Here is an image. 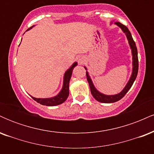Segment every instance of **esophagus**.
<instances>
[{
    "label": "esophagus",
    "mask_w": 154,
    "mask_h": 154,
    "mask_svg": "<svg viewBox=\"0 0 154 154\" xmlns=\"http://www.w3.org/2000/svg\"><path fill=\"white\" fill-rule=\"evenodd\" d=\"M85 58L84 57H79L78 59V63H79V64H82L83 63L85 62Z\"/></svg>",
    "instance_id": "1"
}]
</instances>
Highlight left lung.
<instances>
[{"label": "left lung", "mask_w": 154, "mask_h": 154, "mask_svg": "<svg viewBox=\"0 0 154 154\" xmlns=\"http://www.w3.org/2000/svg\"><path fill=\"white\" fill-rule=\"evenodd\" d=\"M116 25H118L122 29L124 32L127 35V38H128V40L129 41V43H130V48L132 49V59H133V69H132V74L131 77H130V80L127 85L125 86V88H124V90L121 93H119V94H116L114 95H103L102 93H100L95 89L94 85H93V82H92L91 79L90 78L89 75H88V72H86V77H87L88 82L89 83L90 88H91V91L93 96L94 97L95 100H97L98 101L101 102V103H114V102L118 101L120 99L123 98L126 93H128L129 90L132 87V85H133L134 81L135 80L136 77H137V72H138V57H137V47H136L135 41L133 40V38H132L131 33L129 31L128 28L126 26L124 25V24H122L119 22H115ZM86 69V68H85Z\"/></svg>", "instance_id": "8db88e82"}]
</instances>
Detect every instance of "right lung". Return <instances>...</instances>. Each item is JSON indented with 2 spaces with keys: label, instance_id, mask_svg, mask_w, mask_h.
<instances>
[{
  "label": "right lung",
  "instance_id": "right-lung-1",
  "mask_svg": "<svg viewBox=\"0 0 154 154\" xmlns=\"http://www.w3.org/2000/svg\"><path fill=\"white\" fill-rule=\"evenodd\" d=\"M30 29V28H29ZM27 29V30H28ZM77 63H75L66 72L63 77V85L61 91L56 96L50 98H36L34 97L32 98L38 103L42 104L44 106H57L59 104L63 103L69 96V80L71 79L72 74V70L77 66Z\"/></svg>",
  "mask_w": 154,
  "mask_h": 154
}]
</instances>
